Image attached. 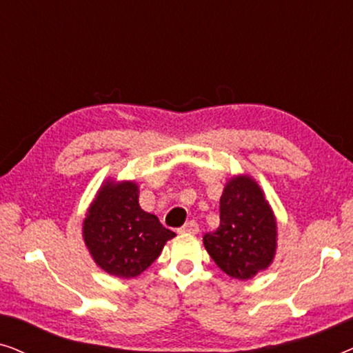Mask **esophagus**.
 <instances>
[{
  "instance_id": "34e87169",
  "label": "esophagus",
  "mask_w": 353,
  "mask_h": 353,
  "mask_svg": "<svg viewBox=\"0 0 353 353\" xmlns=\"http://www.w3.org/2000/svg\"><path fill=\"white\" fill-rule=\"evenodd\" d=\"M180 233H188V234H197L199 233V226H197V223L194 220L188 221V223L183 226V228L180 230Z\"/></svg>"
}]
</instances>
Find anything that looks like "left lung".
<instances>
[{"instance_id": "left-lung-1", "label": "left lung", "mask_w": 353, "mask_h": 353, "mask_svg": "<svg viewBox=\"0 0 353 353\" xmlns=\"http://www.w3.org/2000/svg\"><path fill=\"white\" fill-rule=\"evenodd\" d=\"M202 241L216 267L233 279H252L273 263L276 216L252 176L243 173L226 181L220 197V226Z\"/></svg>"}]
</instances>
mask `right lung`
Listing matches in <instances>:
<instances>
[{"mask_svg": "<svg viewBox=\"0 0 353 353\" xmlns=\"http://www.w3.org/2000/svg\"><path fill=\"white\" fill-rule=\"evenodd\" d=\"M137 181L105 180L83 219V241L94 263L117 278H134L161 255L175 233L139 207Z\"/></svg>", "mask_w": 353, "mask_h": 353, "instance_id": "obj_1", "label": "right lung"}]
</instances>
